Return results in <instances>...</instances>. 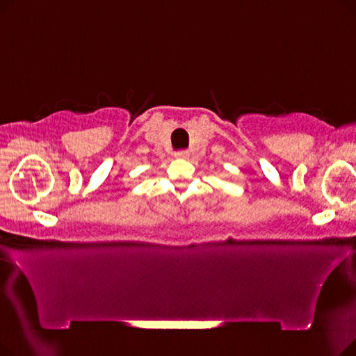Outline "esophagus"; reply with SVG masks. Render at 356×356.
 Wrapping results in <instances>:
<instances>
[{"instance_id": "1", "label": "esophagus", "mask_w": 356, "mask_h": 356, "mask_svg": "<svg viewBox=\"0 0 356 356\" xmlns=\"http://www.w3.org/2000/svg\"><path fill=\"white\" fill-rule=\"evenodd\" d=\"M176 157H179V159H186V157H189V152H186V149H180V152H177V153H176Z\"/></svg>"}]
</instances>
